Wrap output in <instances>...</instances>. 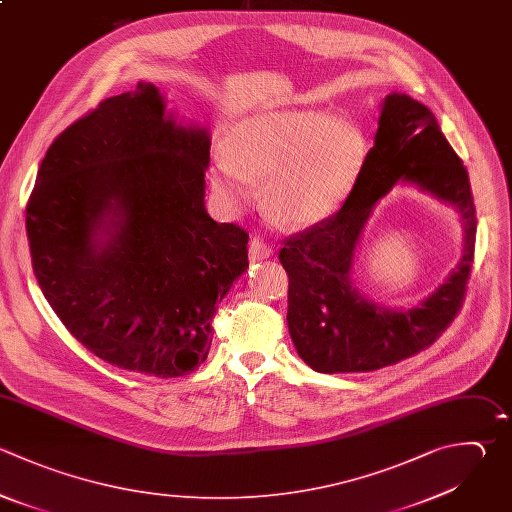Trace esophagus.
I'll return each instance as SVG.
<instances>
[{
    "mask_svg": "<svg viewBox=\"0 0 512 512\" xmlns=\"http://www.w3.org/2000/svg\"><path fill=\"white\" fill-rule=\"evenodd\" d=\"M248 256H250L252 262L264 260V258H270V256H272V248H270L264 240L252 238V240H250V246H248Z\"/></svg>",
    "mask_w": 512,
    "mask_h": 512,
    "instance_id": "obj_1",
    "label": "esophagus"
}]
</instances>
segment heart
Listing matches in <instances>:
<instances>
[{
    "instance_id": "b5f03b06",
    "label": "heart",
    "mask_w": 512,
    "mask_h": 512,
    "mask_svg": "<svg viewBox=\"0 0 512 512\" xmlns=\"http://www.w3.org/2000/svg\"><path fill=\"white\" fill-rule=\"evenodd\" d=\"M366 138L360 128L328 112L292 110L248 120L220 154L212 172L216 194L230 208L256 198L290 228L312 226L334 214L362 172Z\"/></svg>"
}]
</instances>
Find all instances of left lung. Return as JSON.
Wrapping results in <instances>:
<instances>
[{
    "label": "left lung",
    "instance_id": "8db88e82",
    "mask_svg": "<svg viewBox=\"0 0 512 512\" xmlns=\"http://www.w3.org/2000/svg\"><path fill=\"white\" fill-rule=\"evenodd\" d=\"M452 203L463 216L465 254L420 307L392 313L364 301L349 282L353 250L373 204L398 180ZM476 208L468 172L434 114L406 94L384 100L374 146L346 202L332 216L282 240L288 330L316 372H372L428 348L462 308L474 262Z\"/></svg>",
    "mask_w": 512,
    "mask_h": 512
}]
</instances>
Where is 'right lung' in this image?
I'll use <instances>...</instances> for the list:
<instances>
[{"label":"right lung","mask_w":512,"mask_h":512,"mask_svg":"<svg viewBox=\"0 0 512 512\" xmlns=\"http://www.w3.org/2000/svg\"><path fill=\"white\" fill-rule=\"evenodd\" d=\"M208 162L206 130L166 118L152 84L100 102L42 160L26 208L34 274L112 366L176 378L208 356L216 304L248 268V232L204 208Z\"/></svg>","instance_id":"1"}]
</instances>
